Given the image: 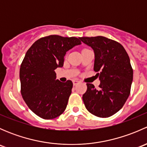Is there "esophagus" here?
I'll use <instances>...</instances> for the list:
<instances>
[{
	"label": "esophagus",
	"mask_w": 147,
	"mask_h": 147,
	"mask_svg": "<svg viewBox=\"0 0 147 147\" xmlns=\"http://www.w3.org/2000/svg\"><path fill=\"white\" fill-rule=\"evenodd\" d=\"M72 82H73V85H74V86H75V85H76V84H79V83H80V81H79V80H75L72 81Z\"/></svg>",
	"instance_id": "34e87169"
}]
</instances>
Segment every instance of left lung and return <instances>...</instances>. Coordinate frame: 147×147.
<instances>
[{"instance_id": "obj_1", "label": "left lung", "mask_w": 147, "mask_h": 147, "mask_svg": "<svg viewBox=\"0 0 147 147\" xmlns=\"http://www.w3.org/2000/svg\"><path fill=\"white\" fill-rule=\"evenodd\" d=\"M94 50V70L100 81L97 90L87 83L82 100L89 112L99 117H109L119 111L130 94L133 69L125 49L119 42L103 36L80 38Z\"/></svg>"}]
</instances>
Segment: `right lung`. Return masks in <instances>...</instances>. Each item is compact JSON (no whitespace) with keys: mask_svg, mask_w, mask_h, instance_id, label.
Returning a JSON list of instances; mask_svg holds the SVG:
<instances>
[{"mask_svg":"<svg viewBox=\"0 0 147 147\" xmlns=\"http://www.w3.org/2000/svg\"><path fill=\"white\" fill-rule=\"evenodd\" d=\"M80 45V38L49 35L35 41L26 53L20 68L21 94L40 117L54 119L66 109L73 84L56 79L55 69L63 66L68 50Z\"/></svg>","mask_w":147,"mask_h":147,"instance_id":"add662e5","label":"right lung"}]
</instances>
